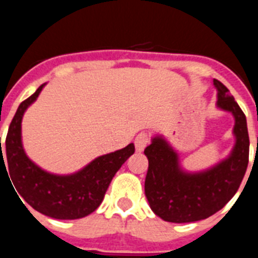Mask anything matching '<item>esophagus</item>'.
Instances as JSON below:
<instances>
[{
	"label": "esophagus",
	"mask_w": 258,
	"mask_h": 258,
	"mask_svg": "<svg viewBox=\"0 0 258 258\" xmlns=\"http://www.w3.org/2000/svg\"><path fill=\"white\" fill-rule=\"evenodd\" d=\"M149 135L145 134V132H141V134H139L138 136H136V139H135V148H136L138 152H143L146 148V145L149 144Z\"/></svg>",
	"instance_id": "esophagus-1"
}]
</instances>
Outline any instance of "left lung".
I'll return each mask as SVG.
<instances>
[{"instance_id": "8db88e82", "label": "left lung", "mask_w": 258, "mask_h": 258, "mask_svg": "<svg viewBox=\"0 0 258 258\" xmlns=\"http://www.w3.org/2000/svg\"><path fill=\"white\" fill-rule=\"evenodd\" d=\"M217 89V106L234 115L235 145L230 155L216 166L190 173L178 164L177 153L161 136L153 138L144 153L149 167L145 196L150 208L168 222H194L221 210L238 191L249 158L247 119L226 86L213 80Z\"/></svg>"}]
</instances>
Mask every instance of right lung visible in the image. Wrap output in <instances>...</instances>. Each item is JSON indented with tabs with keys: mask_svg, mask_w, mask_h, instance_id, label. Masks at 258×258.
Returning a JSON list of instances; mask_svg holds the SVG:
<instances>
[{
	"mask_svg": "<svg viewBox=\"0 0 258 258\" xmlns=\"http://www.w3.org/2000/svg\"><path fill=\"white\" fill-rule=\"evenodd\" d=\"M43 86H39L32 96L20 104L11 120L6 136L5 157L1 148V172H9L8 176L10 175L18 194L38 212L57 220L82 219L100 206L110 181L122 164L134 154L135 146L128 144L123 149L97 157L73 175H52L41 169L23 149L22 119L28 106L42 91ZM5 164H8V170Z\"/></svg>",
	"mask_w": 258,
	"mask_h": 258,
	"instance_id": "right-lung-1",
	"label": "right lung"
}]
</instances>
